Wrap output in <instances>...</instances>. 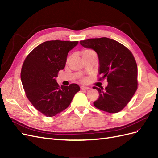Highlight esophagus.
I'll return each instance as SVG.
<instances>
[{"label":"esophagus","mask_w":158,"mask_h":158,"mask_svg":"<svg viewBox=\"0 0 158 158\" xmlns=\"http://www.w3.org/2000/svg\"><path fill=\"white\" fill-rule=\"evenodd\" d=\"M80 88H81V89H82V90H85V89H89V87L84 86V85H82V86L80 87Z\"/></svg>","instance_id":"esophagus-1"}]
</instances>
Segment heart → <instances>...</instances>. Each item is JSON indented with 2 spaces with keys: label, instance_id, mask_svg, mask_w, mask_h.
<instances>
[{
  "label": "heart",
  "instance_id": "1",
  "mask_svg": "<svg viewBox=\"0 0 158 158\" xmlns=\"http://www.w3.org/2000/svg\"><path fill=\"white\" fill-rule=\"evenodd\" d=\"M93 52V51H92L91 50L85 49V50H84V51H82V55H83V56H85V55H88V54L91 53V52ZM70 59V57H69V58H68V59H67V61H68V62L69 61Z\"/></svg>",
  "mask_w": 158,
  "mask_h": 158
}]
</instances>
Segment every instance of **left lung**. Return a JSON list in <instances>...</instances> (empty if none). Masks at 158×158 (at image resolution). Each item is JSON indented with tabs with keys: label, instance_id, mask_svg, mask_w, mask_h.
Instances as JSON below:
<instances>
[{
	"label": "left lung",
	"instance_id": "8db88e82",
	"mask_svg": "<svg viewBox=\"0 0 158 158\" xmlns=\"http://www.w3.org/2000/svg\"><path fill=\"white\" fill-rule=\"evenodd\" d=\"M84 48L93 49L99 59V74L107 78V86H94L99 98L95 107L110 113H118L130 102L137 89L138 69L132 52L126 47L107 37L80 41Z\"/></svg>",
	"mask_w": 158,
	"mask_h": 158
}]
</instances>
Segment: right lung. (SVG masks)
<instances>
[{
  "label": "right lung",
  "instance_id": "obj_1",
  "mask_svg": "<svg viewBox=\"0 0 158 158\" xmlns=\"http://www.w3.org/2000/svg\"><path fill=\"white\" fill-rule=\"evenodd\" d=\"M78 41H48L27 55L22 68L21 81L26 96L34 107L47 117H53L67 108L78 84L59 87L55 79L64 69L69 52Z\"/></svg>",
  "mask_w": 158,
  "mask_h": 158
}]
</instances>
